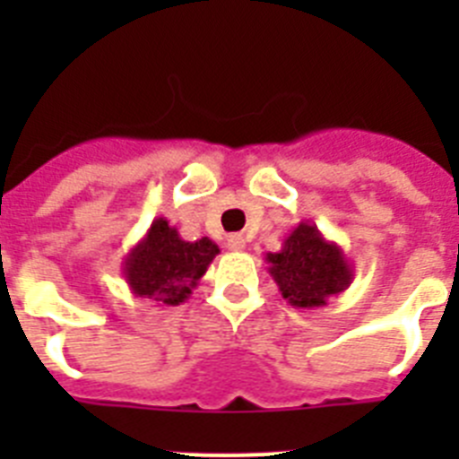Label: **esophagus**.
Here are the masks:
<instances>
[{
	"instance_id": "obj_1",
	"label": "esophagus",
	"mask_w": 459,
	"mask_h": 459,
	"mask_svg": "<svg viewBox=\"0 0 459 459\" xmlns=\"http://www.w3.org/2000/svg\"><path fill=\"white\" fill-rule=\"evenodd\" d=\"M227 248L243 250L246 248V238H243L241 234H230V237H227Z\"/></svg>"
}]
</instances>
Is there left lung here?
Masks as SVG:
<instances>
[{"label": "left lung", "mask_w": 459, "mask_h": 459, "mask_svg": "<svg viewBox=\"0 0 459 459\" xmlns=\"http://www.w3.org/2000/svg\"><path fill=\"white\" fill-rule=\"evenodd\" d=\"M271 278L282 299L301 310H317L331 296L351 285L354 266L335 241H328L317 225L299 222L278 253H266Z\"/></svg>", "instance_id": "obj_1"}]
</instances>
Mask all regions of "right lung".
<instances>
[{
    "instance_id": "right-lung-1",
    "label": "right lung",
    "mask_w": 459,
    "mask_h": 459,
    "mask_svg": "<svg viewBox=\"0 0 459 459\" xmlns=\"http://www.w3.org/2000/svg\"><path fill=\"white\" fill-rule=\"evenodd\" d=\"M218 253L221 248L209 237L186 241L168 218H153L147 234L126 253L121 273L140 299L179 306L193 294Z\"/></svg>"
}]
</instances>
